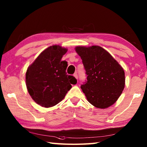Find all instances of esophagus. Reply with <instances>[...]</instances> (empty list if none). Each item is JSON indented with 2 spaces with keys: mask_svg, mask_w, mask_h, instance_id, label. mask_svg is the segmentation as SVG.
<instances>
[{
  "mask_svg": "<svg viewBox=\"0 0 147 147\" xmlns=\"http://www.w3.org/2000/svg\"><path fill=\"white\" fill-rule=\"evenodd\" d=\"M74 76L75 77L76 79H78V74L76 73H75L74 74Z\"/></svg>",
  "mask_w": 147,
  "mask_h": 147,
  "instance_id": "1",
  "label": "esophagus"
}]
</instances>
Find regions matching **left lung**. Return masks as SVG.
Segmentation results:
<instances>
[{
    "label": "left lung",
    "instance_id": "8db88e82",
    "mask_svg": "<svg viewBox=\"0 0 147 147\" xmlns=\"http://www.w3.org/2000/svg\"><path fill=\"white\" fill-rule=\"evenodd\" d=\"M87 78L81 88L95 107L105 109L114 104L123 92L125 76L123 67L99 46L77 47Z\"/></svg>",
    "mask_w": 147,
    "mask_h": 147
}]
</instances>
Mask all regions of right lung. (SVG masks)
Segmentation results:
<instances>
[{"label":"right lung","instance_id":"obj_1","mask_svg":"<svg viewBox=\"0 0 147 147\" xmlns=\"http://www.w3.org/2000/svg\"><path fill=\"white\" fill-rule=\"evenodd\" d=\"M67 50L52 45L43 51L26 73V87L30 96L42 107H52L64 98L77 83L73 76L65 72L67 62L61 59Z\"/></svg>","mask_w":147,"mask_h":147}]
</instances>
